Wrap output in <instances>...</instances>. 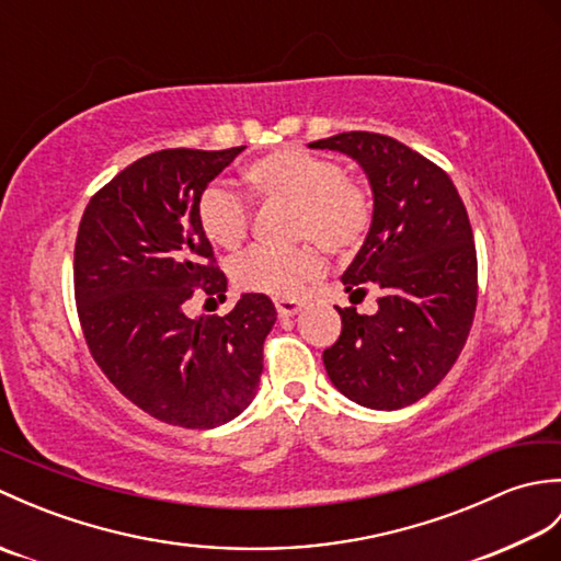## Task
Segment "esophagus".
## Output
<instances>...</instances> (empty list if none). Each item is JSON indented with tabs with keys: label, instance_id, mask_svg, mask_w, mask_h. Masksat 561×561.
Wrapping results in <instances>:
<instances>
[{
	"label": "esophagus",
	"instance_id": "1",
	"mask_svg": "<svg viewBox=\"0 0 561 561\" xmlns=\"http://www.w3.org/2000/svg\"><path fill=\"white\" fill-rule=\"evenodd\" d=\"M274 306H277V316L279 318H291V316H296L304 308V304L296 301V299H277V301H274Z\"/></svg>",
	"mask_w": 561,
	"mask_h": 561
}]
</instances>
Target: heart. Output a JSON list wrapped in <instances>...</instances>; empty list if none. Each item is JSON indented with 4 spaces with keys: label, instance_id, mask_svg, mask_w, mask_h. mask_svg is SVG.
I'll return each mask as SVG.
<instances>
[{
    "label": "heart",
    "instance_id": "heart-1",
    "mask_svg": "<svg viewBox=\"0 0 561 561\" xmlns=\"http://www.w3.org/2000/svg\"><path fill=\"white\" fill-rule=\"evenodd\" d=\"M245 181L267 205H291L294 241H316L330 255H352L362 248L374 221L368 190L347 175L342 163L304 147H284L248 163ZM197 219L209 243L236 250L248 238L250 211L241 195L219 185L197 202ZM325 272L313 243L289 250L253 248L233 260L231 279L241 291L291 299Z\"/></svg>",
    "mask_w": 561,
    "mask_h": 561
}]
</instances>
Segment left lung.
<instances>
[{"label": "left lung", "mask_w": 561, "mask_h": 561, "mask_svg": "<svg viewBox=\"0 0 561 561\" xmlns=\"http://www.w3.org/2000/svg\"><path fill=\"white\" fill-rule=\"evenodd\" d=\"M347 153L374 193V221L344 289L378 291L374 316L337 308L340 340L323 352L344 398L371 410L422 400L450 371L478 306V253L468 211L444 169L376 133H342L308 145Z\"/></svg>", "instance_id": "1"}]
</instances>
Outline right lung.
<instances>
[{
    "mask_svg": "<svg viewBox=\"0 0 561 561\" xmlns=\"http://www.w3.org/2000/svg\"><path fill=\"white\" fill-rule=\"evenodd\" d=\"M243 149L153 151L103 185L79 224L75 296L93 362L173 426L214 428L248 408L277 320L265 294H243L221 318L185 316L193 294L226 299L197 202Z\"/></svg>",
    "mask_w": 561,
    "mask_h": 561,
    "instance_id": "obj_1",
    "label": "right lung"
}]
</instances>
